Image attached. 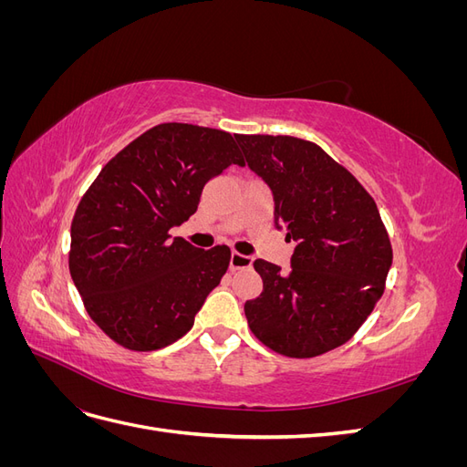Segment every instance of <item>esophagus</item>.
Wrapping results in <instances>:
<instances>
[{
	"label": "esophagus",
	"mask_w": 467,
	"mask_h": 467,
	"mask_svg": "<svg viewBox=\"0 0 467 467\" xmlns=\"http://www.w3.org/2000/svg\"><path fill=\"white\" fill-rule=\"evenodd\" d=\"M253 259L247 255H242V253H232V259H230V271H239V268H247L251 266Z\"/></svg>",
	"instance_id": "34e87169"
}]
</instances>
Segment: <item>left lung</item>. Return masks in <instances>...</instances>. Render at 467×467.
I'll list each match as a JSON object with an SVG mask.
<instances>
[{"mask_svg":"<svg viewBox=\"0 0 467 467\" xmlns=\"http://www.w3.org/2000/svg\"><path fill=\"white\" fill-rule=\"evenodd\" d=\"M249 169L275 199L276 228L294 242L290 271L257 259L259 298L245 302L261 343L312 358L347 343L384 294L391 244L360 182L314 142L237 134Z\"/></svg>","mask_w":467,"mask_h":467,"instance_id":"8db88e82","label":"left lung"}]
</instances>
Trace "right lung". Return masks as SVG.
<instances>
[{
	"mask_svg": "<svg viewBox=\"0 0 467 467\" xmlns=\"http://www.w3.org/2000/svg\"><path fill=\"white\" fill-rule=\"evenodd\" d=\"M244 165L230 132L167 122L119 151L83 194L69 273L88 314L130 350L175 343L228 271L232 251L171 237L212 177Z\"/></svg>",
	"mask_w": 467,
	"mask_h": 467,
	"instance_id": "1",
	"label": "right lung"
}]
</instances>
